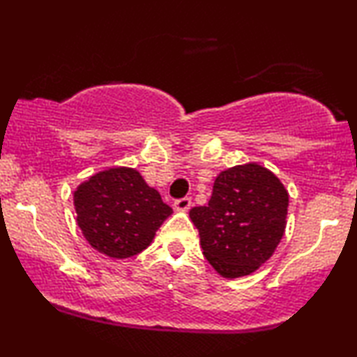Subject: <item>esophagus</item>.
<instances>
[{
	"instance_id": "1",
	"label": "esophagus",
	"mask_w": 357,
	"mask_h": 357,
	"mask_svg": "<svg viewBox=\"0 0 357 357\" xmlns=\"http://www.w3.org/2000/svg\"><path fill=\"white\" fill-rule=\"evenodd\" d=\"M190 206H192V198H188V197L175 199V203H174V208L177 209V211H188Z\"/></svg>"
}]
</instances>
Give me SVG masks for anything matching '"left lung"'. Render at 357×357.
I'll list each match as a JSON object with an SVG mask.
<instances>
[{
  "label": "left lung",
  "instance_id": "1",
  "mask_svg": "<svg viewBox=\"0 0 357 357\" xmlns=\"http://www.w3.org/2000/svg\"><path fill=\"white\" fill-rule=\"evenodd\" d=\"M289 195L271 170L255 162L224 170L206 206L190 209L203 255L224 278L257 271L281 242Z\"/></svg>",
  "mask_w": 357,
  "mask_h": 357
}]
</instances>
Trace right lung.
Listing matches in <instances>:
<instances>
[{
  "label": "right lung",
  "instance_id": "obj_1",
  "mask_svg": "<svg viewBox=\"0 0 357 357\" xmlns=\"http://www.w3.org/2000/svg\"><path fill=\"white\" fill-rule=\"evenodd\" d=\"M75 208L82 236L110 258L143 252L172 213L158 190L130 167L104 170L82 182L75 192Z\"/></svg>",
  "mask_w": 357,
  "mask_h": 357
}]
</instances>
